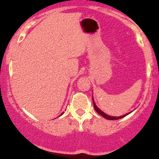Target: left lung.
<instances>
[{"instance_id": "left-lung-1", "label": "left lung", "mask_w": 159, "mask_h": 159, "mask_svg": "<svg viewBox=\"0 0 159 159\" xmlns=\"http://www.w3.org/2000/svg\"><path fill=\"white\" fill-rule=\"evenodd\" d=\"M92 100H93V98H92ZM93 104H94V108H95V111H96V112H98V113L99 114V115H101L102 116L104 117V118H106V119H107V120H119V119L123 118V117L126 116L128 115L129 113H130V112H129V113H127V114H126V115H124V116H110L107 115V114H106V113H105V112H103L102 110H100V109H98V107H97L96 105L95 104L94 101H93Z\"/></svg>"}]
</instances>
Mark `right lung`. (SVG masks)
<instances>
[{"label": "right lung", "mask_w": 159, "mask_h": 159, "mask_svg": "<svg viewBox=\"0 0 159 159\" xmlns=\"http://www.w3.org/2000/svg\"><path fill=\"white\" fill-rule=\"evenodd\" d=\"M63 113H64V112H63ZM63 113H62V114H63ZM62 114H61V115H62Z\"/></svg>", "instance_id": "right-lung-1"}]
</instances>
